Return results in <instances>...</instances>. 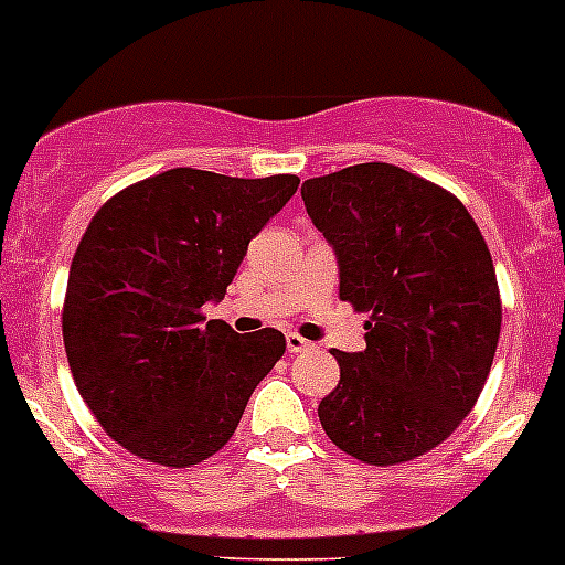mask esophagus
I'll list each match as a JSON object with an SVG mask.
<instances>
[{"instance_id": "esophagus-1", "label": "esophagus", "mask_w": 565, "mask_h": 565, "mask_svg": "<svg viewBox=\"0 0 565 565\" xmlns=\"http://www.w3.org/2000/svg\"><path fill=\"white\" fill-rule=\"evenodd\" d=\"M286 347H288V353H305V350H310V341L302 339L299 333H288L286 335Z\"/></svg>"}]
</instances>
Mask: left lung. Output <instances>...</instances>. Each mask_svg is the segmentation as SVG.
<instances>
[{
  "mask_svg": "<svg viewBox=\"0 0 565 565\" xmlns=\"http://www.w3.org/2000/svg\"><path fill=\"white\" fill-rule=\"evenodd\" d=\"M310 221L339 257V297L366 319L364 353H341L319 403L324 434L366 465L437 448L470 414L493 366L501 297L462 201L386 162L308 179Z\"/></svg>",
  "mask_w": 565,
  "mask_h": 565,
  "instance_id": "left-lung-1",
  "label": "left lung"
}]
</instances>
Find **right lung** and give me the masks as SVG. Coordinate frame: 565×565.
Listing matches in <instances>:
<instances>
[{
  "label": "right lung",
  "mask_w": 565,
  "mask_h": 565,
  "mask_svg": "<svg viewBox=\"0 0 565 565\" xmlns=\"http://www.w3.org/2000/svg\"><path fill=\"white\" fill-rule=\"evenodd\" d=\"M291 173L235 179L173 168L95 212L72 257L64 347L83 403L134 457L193 468L235 434L286 353L274 328L237 335L204 317L248 241L297 193Z\"/></svg>",
  "instance_id": "add662e5"
}]
</instances>
